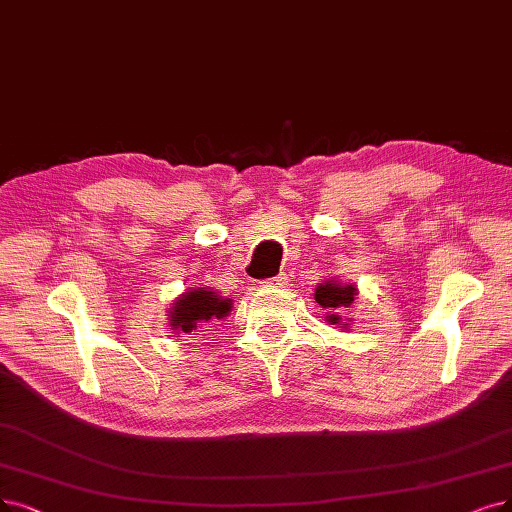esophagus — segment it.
<instances>
[{
    "instance_id": "1",
    "label": "esophagus",
    "mask_w": 512,
    "mask_h": 512,
    "mask_svg": "<svg viewBox=\"0 0 512 512\" xmlns=\"http://www.w3.org/2000/svg\"><path fill=\"white\" fill-rule=\"evenodd\" d=\"M285 279H288L285 275H275V277L264 279L262 283L267 285V288H283V285H285Z\"/></svg>"
}]
</instances>
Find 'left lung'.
<instances>
[{
  "label": "left lung",
  "mask_w": 512,
  "mask_h": 512,
  "mask_svg": "<svg viewBox=\"0 0 512 512\" xmlns=\"http://www.w3.org/2000/svg\"><path fill=\"white\" fill-rule=\"evenodd\" d=\"M355 296L357 290L353 285H338L336 281L321 283L315 290V300L327 311V321L332 323H340V315L353 304Z\"/></svg>",
  "instance_id": "left-lung-1"
}]
</instances>
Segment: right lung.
<instances>
[{"label": "right lung", "mask_w": 512, "mask_h": 512, "mask_svg": "<svg viewBox=\"0 0 512 512\" xmlns=\"http://www.w3.org/2000/svg\"><path fill=\"white\" fill-rule=\"evenodd\" d=\"M229 311L231 300L220 298L206 288H199L193 292H185L178 298V302H174V309L170 311V325L178 332L191 334L208 321L227 317Z\"/></svg>", "instance_id": "right-lung-1"}]
</instances>
